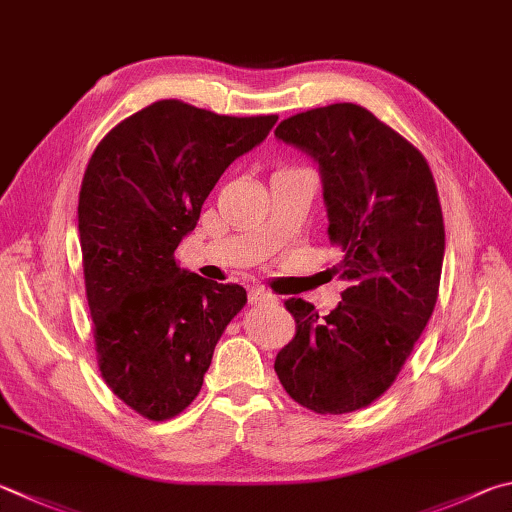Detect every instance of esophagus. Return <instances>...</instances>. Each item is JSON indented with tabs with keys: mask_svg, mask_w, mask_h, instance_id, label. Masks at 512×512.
Masks as SVG:
<instances>
[{
	"mask_svg": "<svg viewBox=\"0 0 512 512\" xmlns=\"http://www.w3.org/2000/svg\"><path fill=\"white\" fill-rule=\"evenodd\" d=\"M248 302L255 304V306H262V304H277V297L273 293L264 291V288L253 286L248 291Z\"/></svg>",
	"mask_w": 512,
	"mask_h": 512,
	"instance_id": "34e87169",
	"label": "esophagus"
}]
</instances>
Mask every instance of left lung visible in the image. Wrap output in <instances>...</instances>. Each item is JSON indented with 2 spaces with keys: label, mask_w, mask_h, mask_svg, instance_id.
<instances>
[{
  "label": "left lung",
  "mask_w": 512,
  "mask_h": 512,
  "mask_svg": "<svg viewBox=\"0 0 512 512\" xmlns=\"http://www.w3.org/2000/svg\"><path fill=\"white\" fill-rule=\"evenodd\" d=\"M277 141L318 163L329 241L340 248L342 302L320 318L291 297L295 338L275 371L318 414H347L387 392L439 295L445 228L423 154L353 102L286 118Z\"/></svg>",
  "instance_id": "left-lung-1"
}]
</instances>
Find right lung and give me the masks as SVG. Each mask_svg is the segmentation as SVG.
Masks as SVG:
<instances>
[{
  "instance_id": "obj_1",
  "label": "right lung",
  "mask_w": 512,
  "mask_h": 512,
  "mask_svg": "<svg viewBox=\"0 0 512 512\" xmlns=\"http://www.w3.org/2000/svg\"><path fill=\"white\" fill-rule=\"evenodd\" d=\"M277 116H219L181 100L136 111L91 154L78 232L98 367L150 421L181 414L203 385L246 288L176 264L226 167L264 141Z\"/></svg>"
}]
</instances>
